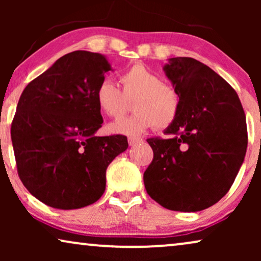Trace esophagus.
Masks as SVG:
<instances>
[{"instance_id": "34e87169", "label": "esophagus", "mask_w": 261, "mask_h": 261, "mask_svg": "<svg viewBox=\"0 0 261 261\" xmlns=\"http://www.w3.org/2000/svg\"><path fill=\"white\" fill-rule=\"evenodd\" d=\"M141 141H142L141 138H135V137L128 138V144H129V146H134L137 144H140Z\"/></svg>"}]
</instances>
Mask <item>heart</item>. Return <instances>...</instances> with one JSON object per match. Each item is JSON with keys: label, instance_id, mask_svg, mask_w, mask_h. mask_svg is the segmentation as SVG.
<instances>
[{"label": "heart", "instance_id": "obj_1", "mask_svg": "<svg viewBox=\"0 0 261 261\" xmlns=\"http://www.w3.org/2000/svg\"><path fill=\"white\" fill-rule=\"evenodd\" d=\"M121 90L109 80L99 82L95 91L98 109L110 117H119L133 101V115L109 124L112 133L138 135L155 124L164 129L173 123L179 112L180 96L171 84L142 64H135L120 76Z\"/></svg>", "mask_w": 261, "mask_h": 261}]
</instances>
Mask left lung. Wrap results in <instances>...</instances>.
<instances>
[{
  "label": "left lung",
  "instance_id": "8db88e82",
  "mask_svg": "<svg viewBox=\"0 0 261 261\" xmlns=\"http://www.w3.org/2000/svg\"><path fill=\"white\" fill-rule=\"evenodd\" d=\"M164 71L180 96L176 120L152 138L153 160L144 173L147 194L164 208L195 213L229 191L244 163L247 126L239 96L209 66L188 57Z\"/></svg>",
  "mask_w": 261,
  "mask_h": 261
}]
</instances>
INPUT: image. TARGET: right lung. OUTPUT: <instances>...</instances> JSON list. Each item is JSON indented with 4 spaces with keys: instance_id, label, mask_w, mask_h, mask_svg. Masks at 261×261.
<instances>
[{
    "instance_id": "right-lung-1",
    "label": "right lung",
    "mask_w": 261,
    "mask_h": 261,
    "mask_svg": "<svg viewBox=\"0 0 261 261\" xmlns=\"http://www.w3.org/2000/svg\"><path fill=\"white\" fill-rule=\"evenodd\" d=\"M110 70L99 53H67L20 96L10 129L17 173L46 205L95 203L106 190L107 167L128 147L123 135L96 137L103 119L95 91Z\"/></svg>"
}]
</instances>
